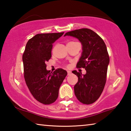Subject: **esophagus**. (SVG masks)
<instances>
[{
  "label": "esophagus",
  "instance_id": "1",
  "mask_svg": "<svg viewBox=\"0 0 131 131\" xmlns=\"http://www.w3.org/2000/svg\"><path fill=\"white\" fill-rule=\"evenodd\" d=\"M71 73H72V72H71L70 71L68 70V76H69V75H70Z\"/></svg>",
  "mask_w": 131,
  "mask_h": 131
}]
</instances>
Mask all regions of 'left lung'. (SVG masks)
<instances>
[{
	"instance_id": "1",
	"label": "left lung",
	"mask_w": 131,
	"mask_h": 131,
	"mask_svg": "<svg viewBox=\"0 0 131 131\" xmlns=\"http://www.w3.org/2000/svg\"><path fill=\"white\" fill-rule=\"evenodd\" d=\"M66 36L75 37L81 43L83 51L77 67L85 68L86 73L72 72L78 77L74 94L80 102L90 105L99 98L105 85L110 62L106 46L98 35L89 29L70 31L66 33Z\"/></svg>"
}]
</instances>
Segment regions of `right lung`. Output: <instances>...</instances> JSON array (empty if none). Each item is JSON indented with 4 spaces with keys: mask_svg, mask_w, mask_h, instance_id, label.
<instances>
[{
    "mask_svg": "<svg viewBox=\"0 0 131 131\" xmlns=\"http://www.w3.org/2000/svg\"><path fill=\"white\" fill-rule=\"evenodd\" d=\"M64 32L35 35L26 43L23 55L24 77L31 94L44 105L57 100L59 89L67 72L58 69L51 72L46 69V62L51 58L52 44Z\"/></svg>",
    "mask_w": 131,
    "mask_h": 131,
    "instance_id": "add662e5",
    "label": "right lung"
}]
</instances>
